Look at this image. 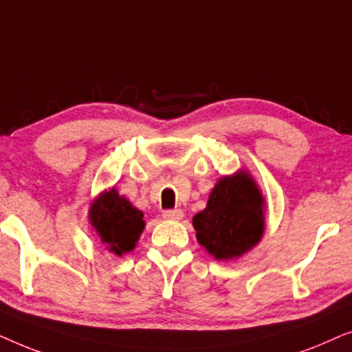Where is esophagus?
I'll list each match as a JSON object with an SVG mask.
<instances>
[{
	"instance_id": "obj_1",
	"label": "esophagus",
	"mask_w": 352,
	"mask_h": 352,
	"mask_svg": "<svg viewBox=\"0 0 352 352\" xmlns=\"http://www.w3.org/2000/svg\"><path fill=\"white\" fill-rule=\"evenodd\" d=\"M182 216H184V213H182V210H179V208L163 211V218H165V219L177 221V219H182Z\"/></svg>"
}]
</instances>
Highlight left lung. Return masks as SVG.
Instances as JSON below:
<instances>
[{"label":"left lung","instance_id":"left-lung-1","mask_svg":"<svg viewBox=\"0 0 352 352\" xmlns=\"http://www.w3.org/2000/svg\"><path fill=\"white\" fill-rule=\"evenodd\" d=\"M264 199L247 173L218 181L206 208L194 216L197 240L216 259L242 256L264 230Z\"/></svg>","mask_w":352,"mask_h":352}]
</instances>
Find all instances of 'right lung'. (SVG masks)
<instances>
[{"label":"right lung","mask_w":352,"mask_h":352,"mask_svg":"<svg viewBox=\"0 0 352 352\" xmlns=\"http://www.w3.org/2000/svg\"><path fill=\"white\" fill-rule=\"evenodd\" d=\"M142 213L112 189L91 205L89 221L102 243L118 256L136 247L144 226Z\"/></svg>","instance_id":"1"}]
</instances>
